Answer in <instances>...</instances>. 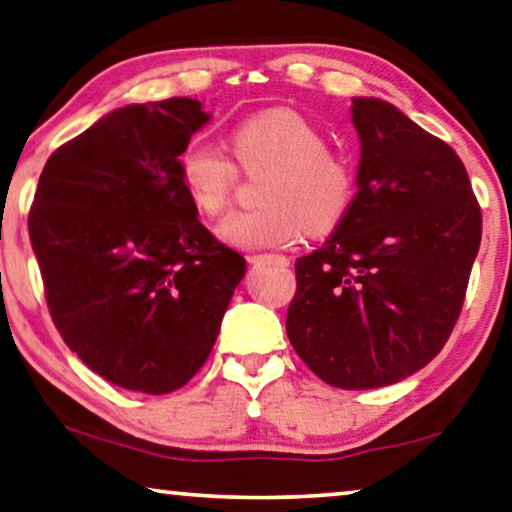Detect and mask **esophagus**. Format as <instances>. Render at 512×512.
Here are the masks:
<instances>
[{
  "instance_id": "1",
  "label": "esophagus",
  "mask_w": 512,
  "mask_h": 512,
  "mask_svg": "<svg viewBox=\"0 0 512 512\" xmlns=\"http://www.w3.org/2000/svg\"><path fill=\"white\" fill-rule=\"evenodd\" d=\"M248 262L259 264V262H273L278 266H287L289 259L285 255H278V253H259V255H248Z\"/></svg>"
}]
</instances>
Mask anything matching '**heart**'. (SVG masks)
Returning <instances> with one entry per match:
<instances>
[{"label": "heart", "mask_w": 512, "mask_h": 512, "mask_svg": "<svg viewBox=\"0 0 512 512\" xmlns=\"http://www.w3.org/2000/svg\"><path fill=\"white\" fill-rule=\"evenodd\" d=\"M232 156L243 172L269 167L259 190L264 207L236 211L218 225V236L236 248L287 246L303 230L326 234L352 209L356 174L349 160L326 147L319 128L292 108L262 110L230 135ZM183 190L207 216H220L232 200L236 165L207 140L186 142L177 158Z\"/></svg>", "instance_id": "b5f03b06"}]
</instances>
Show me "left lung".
I'll return each mask as SVG.
<instances>
[{"mask_svg":"<svg viewBox=\"0 0 512 512\" xmlns=\"http://www.w3.org/2000/svg\"><path fill=\"white\" fill-rule=\"evenodd\" d=\"M358 193L296 259L287 338L326 384L365 391L414 375L460 317L483 218L460 156L395 105L354 98Z\"/></svg>","mask_w":512,"mask_h":512,"instance_id":"obj_1","label":"left lung"}]
</instances>
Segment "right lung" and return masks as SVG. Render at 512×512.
I'll return each mask as SVG.
<instances>
[{
	"mask_svg": "<svg viewBox=\"0 0 512 512\" xmlns=\"http://www.w3.org/2000/svg\"><path fill=\"white\" fill-rule=\"evenodd\" d=\"M207 121L193 98L126 105L61 144L38 179L29 239L52 322L126 391L188 384L246 276L179 177L181 149Z\"/></svg>",
	"mask_w": 512,
	"mask_h": 512,
	"instance_id": "1",
	"label": "right lung"
}]
</instances>
